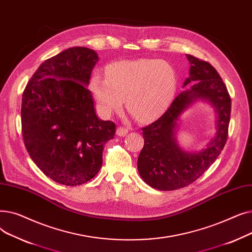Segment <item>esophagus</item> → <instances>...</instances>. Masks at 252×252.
I'll list each match as a JSON object with an SVG mask.
<instances>
[{
  "label": "esophagus",
  "instance_id": "34e87169",
  "mask_svg": "<svg viewBox=\"0 0 252 252\" xmlns=\"http://www.w3.org/2000/svg\"><path fill=\"white\" fill-rule=\"evenodd\" d=\"M127 133H128V129L124 126H119L116 129V135L119 137H125L127 135Z\"/></svg>",
  "mask_w": 252,
  "mask_h": 252
}]
</instances>
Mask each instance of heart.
<instances>
[{
    "label": "heart",
    "instance_id": "obj_1",
    "mask_svg": "<svg viewBox=\"0 0 252 252\" xmlns=\"http://www.w3.org/2000/svg\"><path fill=\"white\" fill-rule=\"evenodd\" d=\"M90 89L104 114L122 107L139 121L160 114L173 101L177 76L168 62L156 59L118 61L106 69V77L92 76Z\"/></svg>",
    "mask_w": 252,
    "mask_h": 252
}]
</instances>
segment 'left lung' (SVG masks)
I'll return each instance as SVG.
<instances>
[{"label":"left lung","instance_id":"1","mask_svg":"<svg viewBox=\"0 0 252 252\" xmlns=\"http://www.w3.org/2000/svg\"><path fill=\"white\" fill-rule=\"evenodd\" d=\"M190 62L189 76L169 108L151 125L142 128L144 147L138 158V170L150 187L171 191L188 186L213 164L227 142L231 114V98L221 77L208 62L186 55ZM197 100L213 106L217 114L215 136L207 147L193 153L178 145L175 133L179 116Z\"/></svg>","mask_w":252,"mask_h":252}]
</instances>
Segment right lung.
<instances>
[{
  "label": "right lung",
  "mask_w": 252,
  "mask_h": 252,
  "mask_svg": "<svg viewBox=\"0 0 252 252\" xmlns=\"http://www.w3.org/2000/svg\"><path fill=\"white\" fill-rule=\"evenodd\" d=\"M98 60L89 48L62 51L39 65L22 95L26 150L47 177L65 186L99 173L104 145L115 134L114 123L97 117L87 89Z\"/></svg>",
  "instance_id": "obj_1"
}]
</instances>
